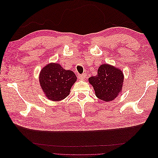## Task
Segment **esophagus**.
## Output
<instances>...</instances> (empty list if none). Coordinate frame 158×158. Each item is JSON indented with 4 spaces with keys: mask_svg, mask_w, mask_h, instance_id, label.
<instances>
[{
    "mask_svg": "<svg viewBox=\"0 0 158 158\" xmlns=\"http://www.w3.org/2000/svg\"><path fill=\"white\" fill-rule=\"evenodd\" d=\"M85 76H86V75H85V74H81V75H79V76H78V78H79L80 80H84V79L85 78Z\"/></svg>",
    "mask_w": 158,
    "mask_h": 158,
    "instance_id": "34e87169",
    "label": "esophagus"
}]
</instances>
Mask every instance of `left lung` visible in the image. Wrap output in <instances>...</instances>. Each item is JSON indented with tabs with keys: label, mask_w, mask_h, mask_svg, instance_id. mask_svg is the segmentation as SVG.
<instances>
[{
	"label": "left lung",
	"mask_w": 158,
	"mask_h": 158,
	"mask_svg": "<svg viewBox=\"0 0 158 158\" xmlns=\"http://www.w3.org/2000/svg\"><path fill=\"white\" fill-rule=\"evenodd\" d=\"M96 97L103 102H111L122 92L124 74L116 66L103 64L99 66L98 75L89 78Z\"/></svg>",
	"instance_id": "8db88e82"
}]
</instances>
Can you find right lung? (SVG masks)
Instances as JSON below:
<instances>
[{"mask_svg":"<svg viewBox=\"0 0 158 158\" xmlns=\"http://www.w3.org/2000/svg\"><path fill=\"white\" fill-rule=\"evenodd\" d=\"M76 80L77 77L73 71L65 70L56 63L45 65L39 76L41 88L46 98L54 102L67 97Z\"/></svg>","mask_w":158,"mask_h":158,"instance_id":"obj_1","label":"right lung"}]
</instances>
